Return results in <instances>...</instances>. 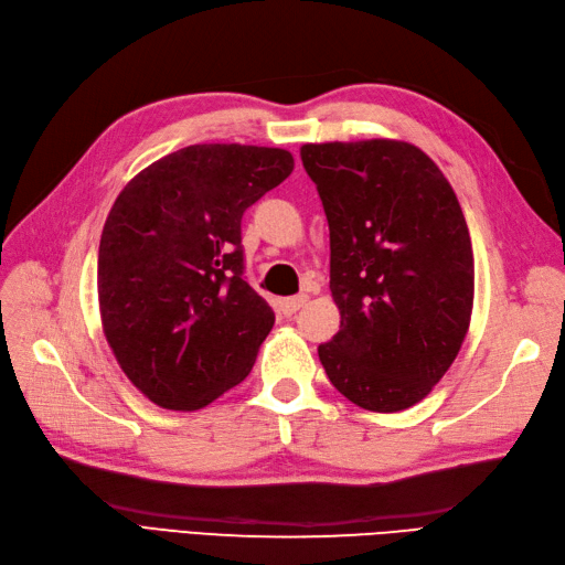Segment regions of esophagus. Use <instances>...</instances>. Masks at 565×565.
Here are the masks:
<instances>
[{
    "label": "esophagus",
    "instance_id": "1",
    "mask_svg": "<svg viewBox=\"0 0 565 565\" xmlns=\"http://www.w3.org/2000/svg\"><path fill=\"white\" fill-rule=\"evenodd\" d=\"M308 303V296H291V298H284V301L279 303L281 306V310H284V316H294L296 310H301L303 306Z\"/></svg>",
    "mask_w": 565,
    "mask_h": 565
}]
</instances>
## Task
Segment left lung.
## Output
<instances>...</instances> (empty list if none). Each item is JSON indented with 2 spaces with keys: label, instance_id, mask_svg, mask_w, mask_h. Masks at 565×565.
<instances>
[{
  "label": "left lung",
  "instance_id": "8db88e82",
  "mask_svg": "<svg viewBox=\"0 0 565 565\" xmlns=\"http://www.w3.org/2000/svg\"><path fill=\"white\" fill-rule=\"evenodd\" d=\"M330 225L340 332L318 347L330 383L374 413L419 403L447 374L473 310V249L447 177L403 140L301 148Z\"/></svg>",
  "mask_w": 565,
  "mask_h": 565
}]
</instances>
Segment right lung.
<instances>
[{
  "instance_id": "1",
  "label": "right lung",
  "mask_w": 565,
  "mask_h": 565,
  "mask_svg": "<svg viewBox=\"0 0 565 565\" xmlns=\"http://www.w3.org/2000/svg\"><path fill=\"white\" fill-rule=\"evenodd\" d=\"M294 172L281 148L209 142L152 162L118 194L99 243L106 342L167 411H199L255 366L274 310L245 281L243 213Z\"/></svg>"
}]
</instances>
